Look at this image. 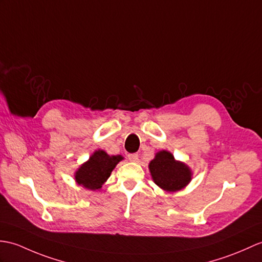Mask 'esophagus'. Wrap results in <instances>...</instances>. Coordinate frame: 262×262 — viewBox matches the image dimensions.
Instances as JSON below:
<instances>
[{
	"instance_id": "1",
	"label": "esophagus",
	"mask_w": 262,
	"mask_h": 262,
	"mask_svg": "<svg viewBox=\"0 0 262 262\" xmlns=\"http://www.w3.org/2000/svg\"><path fill=\"white\" fill-rule=\"evenodd\" d=\"M128 160L130 162H137L138 161V154H128Z\"/></svg>"
}]
</instances>
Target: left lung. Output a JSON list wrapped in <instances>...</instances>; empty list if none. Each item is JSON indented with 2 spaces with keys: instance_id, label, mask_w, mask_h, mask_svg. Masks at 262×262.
<instances>
[{
  "instance_id": "obj_1",
  "label": "left lung",
  "mask_w": 262,
  "mask_h": 262,
  "mask_svg": "<svg viewBox=\"0 0 262 262\" xmlns=\"http://www.w3.org/2000/svg\"><path fill=\"white\" fill-rule=\"evenodd\" d=\"M149 173L154 183L168 193L179 192L190 184L193 172L184 162L176 161L174 155L166 149L157 151L148 164Z\"/></svg>"
}]
</instances>
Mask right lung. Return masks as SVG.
I'll return each mask as SVG.
<instances>
[{
    "mask_svg": "<svg viewBox=\"0 0 262 262\" xmlns=\"http://www.w3.org/2000/svg\"><path fill=\"white\" fill-rule=\"evenodd\" d=\"M123 160L121 155H109L105 150L97 149L75 172L76 183L90 191H99L114 168Z\"/></svg>",
    "mask_w": 262,
    "mask_h": 262,
    "instance_id": "1",
    "label": "right lung"
}]
</instances>
